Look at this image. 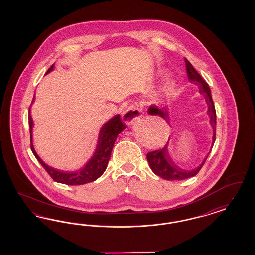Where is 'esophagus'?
<instances>
[{"mask_svg":"<svg viewBox=\"0 0 255 255\" xmlns=\"http://www.w3.org/2000/svg\"><path fill=\"white\" fill-rule=\"evenodd\" d=\"M141 114H142V108L139 107L137 103H133L124 112L123 120L127 124H131L134 120H136L137 118L141 116Z\"/></svg>","mask_w":255,"mask_h":255,"instance_id":"1","label":"esophagus"}]
</instances>
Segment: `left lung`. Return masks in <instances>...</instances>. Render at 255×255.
<instances>
[{
    "instance_id": "1",
    "label": "left lung",
    "mask_w": 255,
    "mask_h": 255,
    "mask_svg": "<svg viewBox=\"0 0 255 255\" xmlns=\"http://www.w3.org/2000/svg\"><path fill=\"white\" fill-rule=\"evenodd\" d=\"M185 64L188 78L190 79L191 82L193 81L199 85V88H200L199 92L201 94L204 95L206 102L209 106L208 114L210 117V124L212 125L213 130H214V133H213V143H214L215 135H216V127H215L216 126V110H215L214 103L212 100L210 89H209L208 83L204 80L203 77H201L199 73L193 68L192 63L189 62L187 59H185ZM147 113L150 115L162 117V119H164L169 124V115H168L167 108H160L156 106H150L147 109ZM208 156H207V158H208ZM207 158L203 161L200 166L197 167L196 169L184 170L179 168L175 164V162L172 161V159L170 158L169 154H168V151L166 149V147H163L162 149L160 148V149H157L154 151H150L147 154V162H148L150 168L153 171V173L155 175L161 177L163 179H166V180H182L185 178L194 177L200 171L202 166L206 162Z\"/></svg>"
}]
</instances>
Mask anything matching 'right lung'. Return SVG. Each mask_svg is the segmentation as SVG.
Returning a JSON list of instances; mask_svg holds the SVG:
<instances>
[{
  "label": "right lung",
  "instance_id": "right-lung-1",
  "mask_svg": "<svg viewBox=\"0 0 255 255\" xmlns=\"http://www.w3.org/2000/svg\"><path fill=\"white\" fill-rule=\"evenodd\" d=\"M52 69H53V65H51V67L47 70L46 74L49 73ZM29 125H30V132H31V148L32 153L54 181L67 184V185H82L100 178L108 166V161L110 159L111 151L114 146V143L116 141L117 136L119 135L120 132L124 131V128L126 127L120 115H117L110 121H108L101 130L97 148L91 161L88 162L85 167L80 171L73 172V173H69V172L65 173V172L54 169L52 167H49L41 160V158L34 150V147L32 146V142H31L32 120H31V114L29 115Z\"/></svg>",
  "mask_w": 255,
  "mask_h": 255
}]
</instances>
